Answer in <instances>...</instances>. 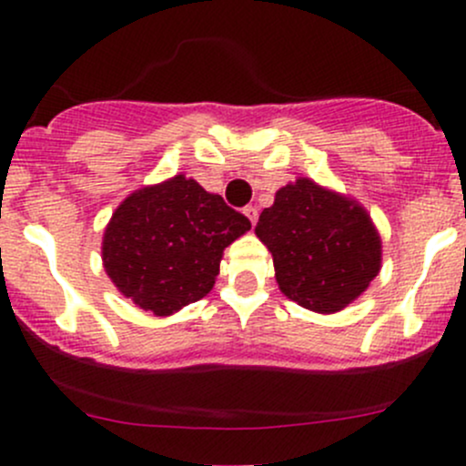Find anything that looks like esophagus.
I'll list each match as a JSON object with an SVG mask.
<instances>
[{"mask_svg": "<svg viewBox=\"0 0 466 466\" xmlns=\"http://www.w3.org/2000/svg\"><path fill=\"white\" fill-rule=\"evenodd\" d=\"M243 215L249 218V223H251V226H256V218H258V210H256L254 206H248V208H245V210H243Z\"/></svg>", "mask_w": 466, "mask_h": 466, "instance_id": "obj_1", "label": "esophagus"}]
</instances>
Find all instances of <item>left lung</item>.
<instances>
[{
  "mask_svg": "<svg viewBox=\"0 0 466 466\" xmlns=\"http://www.w3.org/2000/svg\"><path fill=\"white\" fill-rule=\"evenodd\" d=\"M254 232L274 258L278 289L309 311H341L381 271V237L366 208L309 177L282 186Z\"/></svg>",
  "mask_w": 466,
  "mask_h": 466,
  "instance_id": "obj_1",
  "label": "left lung"
}]
</instances>
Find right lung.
Masks as SVG:
<instances>
[{
  "label": "right lung",
  "mask_w": 466,
  "mask_h": 466,
  "mask_svg": "<svg viewBox=\"0 0 466 466\" xmlns=\"http://www.w3.org/2000/svg\"><path fill=\"white\" fill-rule=\"evenodd\" d=\"M249 228L221 195L175 175L120 201L103 234V267L136 307L168 318L212 291L223 249Z\"/></svg>",
  "instance_id": "right-lung-1"
}]
</instances>
